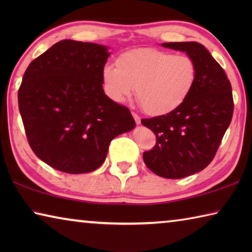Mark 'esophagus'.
<instances>
[{"mask_svg":"<svg viewBox=\"0 0 252 252\" xmlns=\"http://www.w3.org/2000/svg\"><path fill=\"white\" fill-rule=\"evenodd\" d=\"M132 116H133L134 121H135L136 125H140V123H141V118H140V117L138 116V114L134 113V112H132Z\"/></svg>","mask_w":252,"mask_h":252,"instance_id":"esophagus-1","label":"esophagus"}]
</instances>
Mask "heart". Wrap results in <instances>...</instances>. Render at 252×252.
<instances>
[{"mask_svg": "<svg viewBox=\"0 0 252 252\" xmlns=\"http://www.w3.org/2000/svg\"><path fill=\"white\" fill-rule=\"evenodd\" d=\"M197 76V63L189 55L153 48L122 53L117 67L106 65L102 73L111 100L123 102L135 88L136 100L150 116H164L178 109L192 92Z\"/></svg>", "mask_w": 252, "mask_h": 252, "instance_id": "obj_1", "label": "heart"}]
</instances>
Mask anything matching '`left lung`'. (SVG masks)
<instances>
[{"label": "left lung", "mask_w": 252, "mask_h": 252, "mask_svg": "<svg viewBox=\"0 0 252 252\" xmlns=\"http://www.w3.org/2000/svg\"><path fill=\"white\" fill-rule=\"evenodd\" d=\"M162 45L187 52L197 63L198 76L192 92L178 109L141 120L157 136L156 146L143 152V161L157 176L180 179L201 171L215 158L232 119V90L224 70L202 44Z\"/></svg>", "instance_id": "obj_1"}]
</instances>
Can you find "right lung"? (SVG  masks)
<instances>
[{
	"mask_svg": "<svg viewBox=\"0 0 252 252\" xmlns=\"http://www.w3.org/2000/svg\"><path fill=\"white\" fill-rule=\"evenodd\" d=\"M104 45L63 40L30 63L18 100L33 152L65 173L101 167L109 144L133 129L130 110L105 95Z\"/></svg>",
	"mask_w": 252,
	"mask_h": 252,
	"instance_id": "add662e5",
	"label": "right lung"
}]
</instances>
